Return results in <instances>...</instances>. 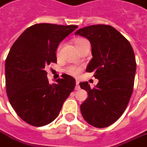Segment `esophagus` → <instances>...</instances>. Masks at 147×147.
<instances>
[{"label":"esophagus","instance_id":"esophagus-1","mask_svg":"<svg viewBox=\"0 0 147 147\" xmlns=\"http://www.w3.org/2000/svg\"><path fill=\"white\" fill-rule=\"evenodd\" d=\"M76 88H75V90H79V89H80L79 81H78V80H76Z\"/></svg>","mask_w":147,"mask_h":147}]
</instances>
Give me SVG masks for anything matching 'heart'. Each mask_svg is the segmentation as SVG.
Returning <instances> with one entry per match:
<instances>
[{"label": "heart", "mask_w": 147, "mask_h": 147, "mask_svg": "<svg viewBox=\"0 0 147 147\" xmlns=\"http://www.w3.org/2000/svg\"><path fill=\"white\" fill-rule=\"evenodd\" d=\"M87 42H88V41H87V39H84V38H78V39H76V40H75V45H76L77 50L78 51L81 49V47L83 46L84 44H85V43ZM60 49H61V45H59V47L57 48V55L60 54ZM79 69L75 67V66H71V67L68 68L67 69L68 72H69L70 75H71V76H77L78 74L79 73Z\"/></svg>", "instance_id": "b5f03b06"}]
</instances>
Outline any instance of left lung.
<instances>
[{
  "instance_id": "1",
  "label": "left lung",
  "mask_w": 147,
  "mask_h": 147,
  "mask_svg": "<svg viewBox=\"0 0 147 147\" xmlns=\"http://www.w3.org/2000/svg\"><path fill=\"white\" fill-rule=\"evenodd\" d=\"M75 35L90 42L92 58L86 71H93L98 80L93 89L87 82L80 83L88 93L80 107L81 114L92 126L108 127L121 117L132 94L136 71L134 51L129 42L110 25L85 27Z\"/></svg>"
}]
</instances>
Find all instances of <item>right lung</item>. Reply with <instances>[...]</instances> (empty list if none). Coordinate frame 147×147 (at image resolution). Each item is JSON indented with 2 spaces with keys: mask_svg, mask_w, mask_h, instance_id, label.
<instances>
[{
  "mask_svg": "<svg viewBox=\"0 0 147 147\" xmlns=\"http://www.w3.org/2000/svg\"><path fill=\"white\" fill-rule=\"evenodd\" d=\"M78 26L36 24L16 39L5 63L9 103L26 123L43 126L54 121L73 91L76 81L68 75L50 84L45 68L57 63L59 44Z\"/></svg>",
  "mask_w": 147,
  "mask_h": 147,
  "instance_id": "add662e5",
  "label": "right lung"
}]
</instances>
